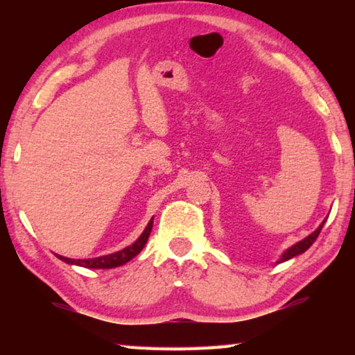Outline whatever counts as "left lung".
I'll use <instances>...</instances> for the list:
<instances>
[{
  "label": "left lung",
  "instance_id": "obj_1",
  "mask_svg": "<svg viewBox=\"0 0 355 355\" xmlns=\"http://www.w3.org/2000/svg\"><path fill=\"white\" fill-rule=\"evenodd\" d=\"M326 219H327V218H326ZM326 219H324V220L321 222L320 227H318L313 233H310L309 236H305L304 239H300L299 243L293 244L291 248H288V249L284 252V254L280 255V258H279V261H277V263H284V261H288V260H291L293 257H297V255H300V254H304V252L307 250V249L310 248V245L316 241L318 235H320L321 230H322V225L326 224Z\"/></svg>",
  "mask_w": 355,
  "mask_h": 355
}]
</instances>
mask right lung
I'll return each mask as SVG.
<instances>
[{
    "label": "right lung",
    "mask_w": 355,
    "mask_h": 355,
    "mask_svg": "<svg viewBox=\"0 0 355 355\" xmlns=\"http://www.w3.org/2000/svg\"><path fill=\"white\" fill-rule=\"evenodd\" d=\"M153 227V218L148 220V224L146 227V230L141 233V236L136 239L133 244H130L128 248H125L119 252H114V254L110 255H103V257H95V258H83V260H75V258H67L62 255H58L59 260H62L64 263L69 264H75V266H81V268H87V269H111V268H117L122 266V264L128 263L131 258H135L139 252L144 249L147 239L150 236V232H152Z\"/></svg>",
    "instance_id": "obj_1"
}]
</instances>
